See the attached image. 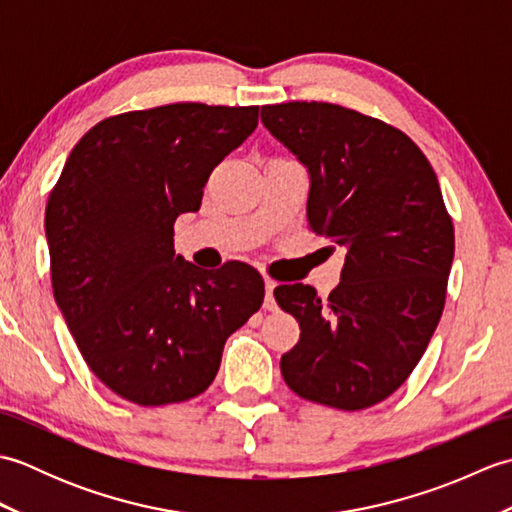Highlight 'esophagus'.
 I'll use <instances>...</instances> for the list:
<instances>
[{
	"label": "esophagus",
	"instance_id": "obj_1",
	"mask_svg": "<svg viewBox=\"0 0 512 512\" xmlns=\"http://www.w3.org/2000/svg\"><path fill=\"white\" fill-rule=\"evenodd\" d=\"M264 286H266V297H264V308L266 310H275L277 308V303H275V297H273V290H275V281L273 279H266L264 281Z\"/></svg>",
	"mask_w": 512,
	"mask_h": 512
}]
</instances>
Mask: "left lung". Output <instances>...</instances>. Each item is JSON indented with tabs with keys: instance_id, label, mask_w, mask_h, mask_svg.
<instances>
[{
	"instance_id": "8db88e82",
	"label": "left lung",
	"mask_w": 512,
	"mask_h": 512,
	"mask_svg": "<svg viewBox=\"0 0 512 512\" xmlns=\"http://www.w3.org/2000/svg\"><path fill=\"white\" fill-rule=\"evenodd\" d=\"M262 123L310 173L312 233L347 250L325 301L275 288L301 328L281 374L301 398L367 409L405 383L442 317L455 235L436 171L400 129L341 105H264Z\"/></svg>"
}]
</instances>
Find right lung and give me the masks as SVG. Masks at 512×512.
I'll use <instances>...</instances> for the list:
<instances>
[{"label":"right lung","instance_id":"add662e5","mask_svg":"<svg viewBox=\"0 0 512 512\" xmlns=\"http://www.w3.org/2000/svg\"><path fill=\"white\" fill-rule=\"evenodd\" d=\"M259 107L173 103L96 123L70 151L46 206L52 292L85 363L140 407L213 383L228 336L262 308L264 279L215 273L173 250L211 171L255 132Z\"/></svg>","mask_w":512,"mask_h":512}]
</instances>
